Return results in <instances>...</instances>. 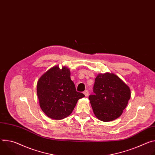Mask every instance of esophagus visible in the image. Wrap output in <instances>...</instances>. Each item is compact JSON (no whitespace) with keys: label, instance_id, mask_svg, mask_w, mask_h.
I'll list each match as a JSON object with an SVG mask.
<instances>
[{"label":"esophagus","instance_id":"1","mask_svg":"<svg viewBox=\"0 0 155 155\" xmlns=\"http://www.w3.org/2000/svg\"><path fill=\"white\" fill-rule=\"evenodd\" d=\"M88 93H89V92H88L87 90H86V91H84L83 92V94H84V96H85L86 97L88 96Z\"/></svg>","mask_w":155,"mask_h":155}]
</instances>
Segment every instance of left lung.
<instances>
[{"instance_id": "8db88e82", "label": "left lung", "mask_w": 155, "mask_h": 155, "mask_svg": "<svg viewBox=\"0 0 155 155\" xmlns=\"http://www.w3.org/2000/svg\"><path fill=\"white\" fill-rule=\"evenodd\" d=\"M93 92L94 94L89 96L93 112L99 120L105 122L119 118L130 97L129 87L113 73L98 74Z\"/></svg>"}]
</instances>
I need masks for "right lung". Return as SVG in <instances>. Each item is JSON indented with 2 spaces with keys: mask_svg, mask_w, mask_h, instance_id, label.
Listing matches in <instances>:
<instances>
[{
  "mask_svg": "<svg viewBox=\"0 0 155 155\" xmlns=\"http://www.w3.org/2000/svg\"><path fill=\"white\" fill-rule=\"evenodd\" d=\"M40 107L49 118L59 120L70 115L78 99L84 97L76 91L69 69L56 65L44 73L37 84Z\"/></svg>",
  "mask_w": 155,
  "mask_h": 155,
  "instance_id": "obj_1",
  "label": "right lung"
}]
</instances>
